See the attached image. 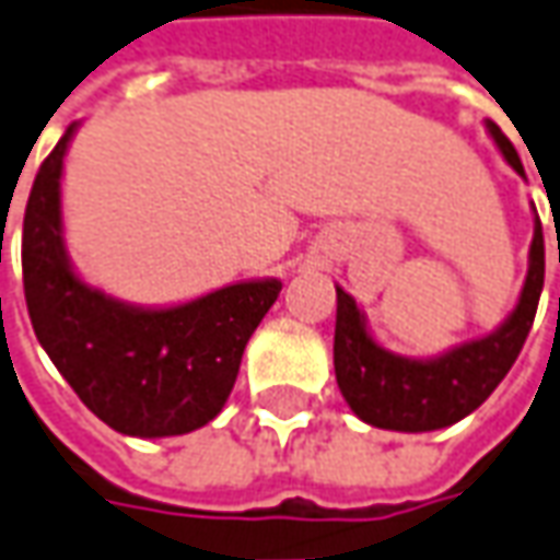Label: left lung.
<instances>
[{"label": "left lung", "mask_w": 560, "mask_h": 560, "mask_svg": "<svg viewBox=\"0 0 560 560\" xmlns=\"http://www.w3.org/2000/svg\"><path fill=\"white\" fill-rule=\"evenodd\" d=\"M502 160L524 178L517 150L493 119H483ZM546 277L542 224L536 219L534 243L527 255V277L517 305L502 324L481 339L453 345L434 358H407L378 345L370 332L366 314L354 295L336 287V341L332 363L341 397L373 429L388 431H438L465 419L481 407L512 370L530 332Z\"/></svg>", "instance_id": "left-lung-1"}]
</instances>
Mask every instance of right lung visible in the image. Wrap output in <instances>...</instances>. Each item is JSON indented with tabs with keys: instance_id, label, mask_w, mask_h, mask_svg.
<instances>
[{
	"instance_id": "right-lung-1",
	"label": "right lung",
	"mask_w": 560,
	"mask_h": 560,
	"mask_svg": "<svg viewBox=\"0 0 560 560\" xmlns=\"http://www.w3.org/2000/svg\"><path fill=\"white\" fill-rule=\"evenodd\" d=\"M63 131L24 212V295L45 354L101 422L129 438L209 425L234 388L246 341L271 311L277 277L240 280L178 305H131L85 283L63 240Z\"/></svg>"
}]
</instances>
